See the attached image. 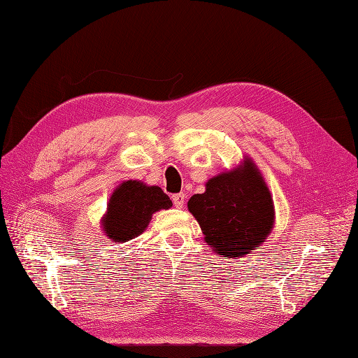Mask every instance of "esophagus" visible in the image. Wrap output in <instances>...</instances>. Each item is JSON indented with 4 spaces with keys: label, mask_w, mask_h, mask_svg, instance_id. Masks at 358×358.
I'll return each instance as SVG.
<instances>
[{
    "label": "esophagus",
    "mask_w": 358,
    "mask_h": 358,
    "mask_svg": "<svg viewBox=\"0 0 358 358\" xmlns=\"http://www.w3.org/2000/svg\"><path fill=\"white\" fill-rule=\"evenodd\" d=\"M171 200H173V204H175L176 208H183V204H185V194H183V192L173 194Z\"/></svg>",
    "instance_id": "obj_1"
}]
</instances>
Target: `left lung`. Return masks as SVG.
<instances>
[{"label": "left lung", "instance_id": "obj_1", "mask_svg": "<svg viewBox=\"0 0 358 358\" xmlns=\"http://www.w3.org/2000/svg\"><path fill=\"white\" fill-rule=\"evenodd\" d=\"M212 251L229 258L251 254L273 229V199L252 159L206 183L188 201Z\"/></svg>", "mask_w": 358, "mask_h": 358}]
</instances>
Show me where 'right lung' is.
I'll use <instances>...</instances> for the list:
<instances>
[{
    "label": "right lung",
    "mask_w": 358,
    "mask_h": 358,
    "mask_svg": "<svg viewBox=\"0 0 358 358\" xmlns=\"http://www.w3.org/2000/svg\"><path fill=\"white\" fill-rule=\"evenodd\" d=\"M170 208L171 200L159 187L125 180L113 191L107 204L103 231L113 242H128L146 230L155 212Z\"/></svg>",
    "instance_id": "1"
}]
</instances>
